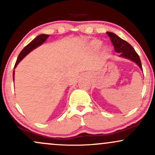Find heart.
Instances as JSON below:
<instances>
[{"label": "heart", "instance_id": "1", "mask_svg": "<svg viewBox=\"0 0 155 155\" xmlns=\"http://www.w3.org/2000/svg\"><path fill=\"white\" fill-rule=\"evenodd\" d=\"M89 45H90V47L92 49H93V50H97V49H98L99 48L101 47V41H100L99 40H92L90 42V44H89ZM108 48L105 47L104 49V53H105V54H106V53L108 52Z\"/></svg>", "mask_w": 155, "mask_h": 155}]
</instances>
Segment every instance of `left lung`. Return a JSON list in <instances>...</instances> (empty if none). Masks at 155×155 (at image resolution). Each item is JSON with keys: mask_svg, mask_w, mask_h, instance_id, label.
<instances>
[{"mask_svg": "<svg viewBox=\"0 0 155 155\" xmlns=\"http://www.w3.org/2000/svg\"><path fill=\"white\" fill-rule=\"evenodd\" d=\"M107 35L109 36L115 51L120 53V57H123V58L133 60L140 67L141 70H143L139 56L128 42L120 38V37L117 36L113 33H108V32Z\"/></svg>", "mask_w": 155, "mask_h": 155, "instance_id": "obj_1", "label": "left lung"}]
</instances>
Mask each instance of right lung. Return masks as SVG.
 <instances>
[{"instance_id":"obj_1","label":"right lung","mask_w":155,"mask_h":155,"mask_svg":"<svg viewBox=\"0 0 155 155\" xmlns=\"http://www.w3.org/2000/svg\"><path fill=\"white\" fill-rule=\"evenodd\" d=\"M48 37H49V35H46V34H41V35H39L38 36H37L36 38L33 39V41L28 44L24 49H22V51L19 53L18 58H17V61H16L15 68L17 66V64H18L20 60H22V59L25 58L30 51H31L33 49H34L35 48H36L38 46H40L41 44H42L47 40ZM14 76H15V72H13V79H14Z\"/></svg>"}]
</instances>
